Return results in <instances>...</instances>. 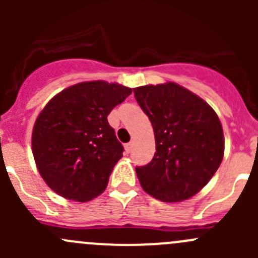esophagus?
<instances>
[{
  "mask_svg": "<svg viewBox=\"0 0 258 258\" xmlns=\"http://www.w3.org/2000/svg\"><path fill=\"white\" fill-rule=\"evenodd\" d=\"M124 150H126L127 153L131 152V150H132V142H128V144L124 145Z\"/></svg>",
  "mask_w": 258,
  "mask_h": 258,
  "instance_id": "esophagus-1",
  "label": "esophagus"
}]
</instances>
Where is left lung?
Segmentation results:
<instances>
[{"label":"left lung","instance_id":"8db88e82","mask_svg":"<svg viewBox=\"0 0 258 258\" xmlns=\"http://www.w3.org/2000/svg\"><path fill=\"white\" fill-rule=\"evenodd\" d=\"M135 97L155 132L152 161L136 167L148 195L179 202L206 186L223 158V132L215 111L177 83L141 86Z\"/></svg>","mask_w":258,"mask_h":258}]
</instances>
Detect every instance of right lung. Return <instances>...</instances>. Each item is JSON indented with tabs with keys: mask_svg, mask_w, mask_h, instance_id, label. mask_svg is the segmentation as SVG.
<instances>
[{
	"mask_svg": "<svg viewBox=\"0 0 258 258\" xmlns=\"http://www.w3.org/2000/svg\"><path fill=\"white\" fill-rule=\"evenodd\" d=\"M131 93L118 83L91 81L66 88L45 106L33 127L32 152L49 188L80 202L105 191L123 152L107 116Z\"/></svg>",
	"mask_w": 258,
	"mask_h": 258,
	"instance_id": "obj_1",
	"label": "right lung"
}]
</instances>
